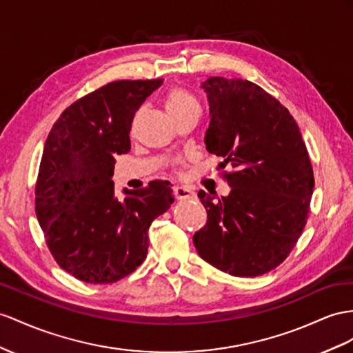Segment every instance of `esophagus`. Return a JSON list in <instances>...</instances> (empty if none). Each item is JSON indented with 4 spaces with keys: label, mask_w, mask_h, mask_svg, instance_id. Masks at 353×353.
<instances>
[{
    "label": "esophagus",
    "mask_w": 353,
    "mask_h": 353,
    "mask_svg": "<svg viewBox=\"0 0 353 353\" xmlns=\"http://www.w3.org/2000/svg\"><path fill=\"white\" fill-rule=\"evenodd\" d=\"M174 195L177 200H194V198L196 196L192 189H189L186 186H176Z\"/></svg>",
    "instance_id": "34e87169"
}]
</instances>
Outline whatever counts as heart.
Masks as SVG:
<instances>
[{
	"label": "heart",
	"instance_id": "1",
	"mask_svg": "<svg viewBox=\"0 0 353 353\" xmlns=\"http://www.w3.org/2000/svg\"><path fill=\"white\" fill-rule=\"evenodd\" d=\"M164 104L167 112L176 122L188 114L200 113V101H198V98L191 92V90L183 86L168 88L164 95ZM134 123L135 119L132 122V126Z\"/></svg>",
	"mask_w": 353,
	"mask_h": 353
}]
</instances>
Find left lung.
<instances>
[{
	"label": "left lung",
	"instance_id": "obj_1",
	"mask_svg": "<svg viewBox=\"0 0 353 353\" xmlns=\"http://www.w3.org/2000/svg\"><path fill=\"white\" fill-rule=\"evenodd\" d=\"M205 148L232 167L231 194L198 196L207 222L194 234L200 256L223 273L256 277L291 254L307 223L314 177L300 128L285 105L241 79L210 77Z\"/></svg>",
	"mask_w": 353,
	"mask_h": 353
}]
</instances>
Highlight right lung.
I'll return each instance as SVG.
<instances>
[{"mask_svg":"<svg viewBox=\"0 0 353 353\" xmlns=\"http://www.w3.org/2000/svg\"><path fill=\"white\" fill-rule=\"evenodd\" d=\"M162 79L116 80L61 113L44 143L35 213L57 264L86 283H114L148 256L150 223L174 203L153 180L114 196V157L130 152L135 112Z\"/></svg>","mask_w":353,"mask_h":353,"instance_id":"1","label":"right lung"}]
</instances>
